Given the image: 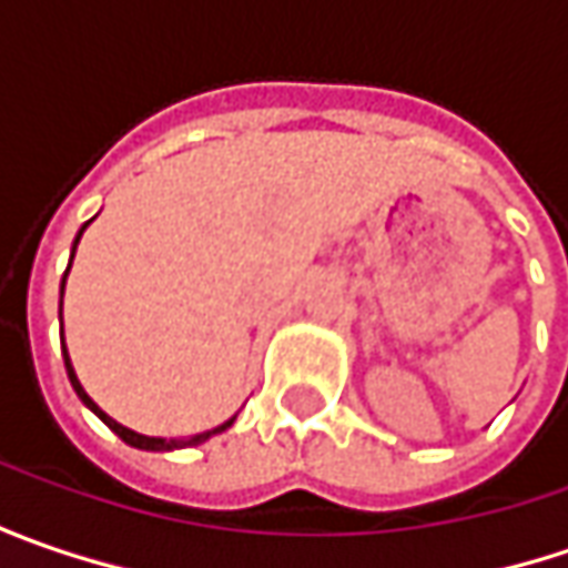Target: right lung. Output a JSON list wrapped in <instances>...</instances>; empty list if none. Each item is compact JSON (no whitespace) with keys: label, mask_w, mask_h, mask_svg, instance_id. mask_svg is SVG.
Returning <instances> with one entry per match:
<instances>
[{"label":"right lung","mask_w":568,"mask_h":568,"mask_svg":"<svg viewBox=\"0 0 568 568\" xmlns=\"http://www.w3.org/2000/svg\"><path fill=\"white\" fill-rule=\"evenodd\" d=\"M88 224H91V221H88ZM88 224H84V227H88ZM84 227L78 230L75 246H78V240H81V233H84ZM69 268H72V262H69ZM65 274H69V272H65ZM62 291H65V277H62ZM62 354H65V344H62ZM65 373H69V382H72V388L78 392V398L88 404V407H91V410L98 414L100 420H103V424L110 426V429H113V433L120 436L122 443H129V446H135V448H144V452H170V448L199 446V443H205L207 436H214V433H224V429H227V426L236 420V417H230L227 424L214 426V429H207V433H195V436H189V439H161V436H142V433H135V429H129V426L116 424V420H113L110 414H103L98 404L91 402V395H88V392L81 388V382H78L75 369H72V361H69V354H65Z\"/></svg>","instance_id":"add662e5"}]
</instances>
